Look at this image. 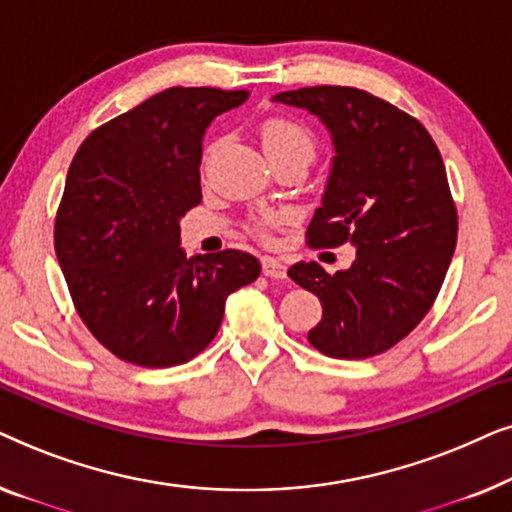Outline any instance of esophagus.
Masks as SVG:
<instances>
[{
  "label": "esophagus",
  "mask_w": 512,
  "mask_h": 512,
  "mask_svg": "<svg viewBox=\"0 0 512 512\" xmlns=\"http://www.w3.org/2000/svg\"><path fill=\"white\" fill-rule=\"evenodd\" d=\"M261 265H263V275L265 277H277V279L286 277V265L275 256H263Z\"/></svg>",
  "instance_id": "34e87169"
}]
</instances>
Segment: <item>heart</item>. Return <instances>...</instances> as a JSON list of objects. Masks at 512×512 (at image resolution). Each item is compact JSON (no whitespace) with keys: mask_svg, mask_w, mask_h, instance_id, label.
Returning a JSON list of instances; mask_svg holds the SVG:
<instances>
[{"mask_svg":"<svg viewBox=\"0 0 512 512\" xmlns=\"http://www.w3.org/2000/svg\"><path fill=\"white\" fill-rule=\"evenodd\" d=\"M261 139L265 151L270 153L272 160L293 156V153H303L307 158H314V151H317V139H314V132L307 128L303 121L293 116H270L268 121L263 123L261 128ZM219 139L209 142L202 151L200 167L202 172H207L209 163H212L216 149H219ZM277 223V216H261L256 221V230L261 235L268 233V230Z\"/></svg>","mask_w":512,"mask_h":512,"instance_id":"b5f03b06","label":"heart"}]
</instances>
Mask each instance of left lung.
<instances>
[{
    "mask_svg": "<svg viewBox=\"0 0 512 512\" xmlns=\"http://www.w3.org/2000/svg\"><path fill=\"white\" fill-rule=\"evenodd\" d=\"M275 100L317 114L333 135L307 244L356 247L352 268L335 275L314 261L289 268L324 310L307 340L331 359H370L415 331L445 282L459 226L443 158L415 116L368 90L314 86Z\"/></svg>",
    "mask_w": 512,
    "mask_h": 512,
    "instance_id": "left-lung-1",
    "label": "left lung"
}]
</instances>
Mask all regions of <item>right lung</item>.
I'll use <instances>...</instances> for the list:
<instances>
[{
	"mask_svg": "<svg viewBox=\"0 0 512 512\" xmlns=\"http://www.w3.org/2000/svg\"><path fill=\"white\" fill-rule=\"evenodd\" d=\"M249 90L167 88L102 123L76 151L55 214L74 310L121 361L170 368L219 333L230 293L261 275L240 249L186 258L179 219L202 200V135Z\"/></svg>",
	"mask_w": 512,
	"mask_h": 512,
	"instance_id": "right-lung-1",
	"label": "right lung"
}]
</instances>
